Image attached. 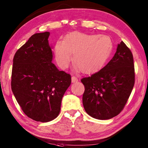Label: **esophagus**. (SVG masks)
Listing matches in <instances>:
<instances>
[{
	"label": "esophagus",
	"instance_id": "obj_1",
	"mask_svg": "<svg viewBox=\"0 0 148 148\" xmlns=\"http://www.w3.org/2000/svg\"><path fill=\"white\" fill-rule=\"evenodd\" d=\"M78 81V78H76V76H72V82H76Z\"/></svg>",
	"mask_w": 148,
	"mask_h": 148
}]
</instances>
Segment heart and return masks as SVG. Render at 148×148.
Here are the masks:
<instances>
[{"mask_svg":"<svg viewBox=\"0 0 148 148\" xmlns=\"http://www.w3.org/2000/svg\"><path fill=\"white\" fill-rule=\"evenodd\" d=\"M112 42L105 35L85 34L74 32L54 46L56 62L62 69H66L72 62L82 72L94 71L104 62L112 48Z\"/></svg>","mask_w":148,"mask_h":148,"instance_id":"obj_1","label":"heart"}]
</instances>
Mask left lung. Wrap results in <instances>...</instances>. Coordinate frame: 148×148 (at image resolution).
Returning <instances> with one entry per match:
<instances>
[{"label": "left lung", "instance_id": "obj_1", "mask_svg": "<svg viewBox=\"0 0 148 148\" xmlns=\"http://www.w3.org/2000/svg\"><path fill=\"white\" fill-rule=\"evenodd\" d=\"M82 102L86 113L98 120H108L124 108L135 83L133 55L123 41L111 60L98 72L83 78Z\"/></svg>", "mask_w": 148, "mask_h": 148}]
</instances>
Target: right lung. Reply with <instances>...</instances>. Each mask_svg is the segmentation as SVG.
<instances>
[{"instance_id": "add662e5", "label": "right lung", "mask_w": 148, "mask_h": 148, "mask_svg": "<svg viewBox=\"0 0 148 148\" xmlns=\"http://www.w3.org/2000/svg\"><path fill=\"white\" fill-rule=\"evenodd\" d=\"M49 32L33 34L13 58L11 88L28 118L48 122L58 116L71 76L52 63Z\"/></svg>"}]
</instances>
